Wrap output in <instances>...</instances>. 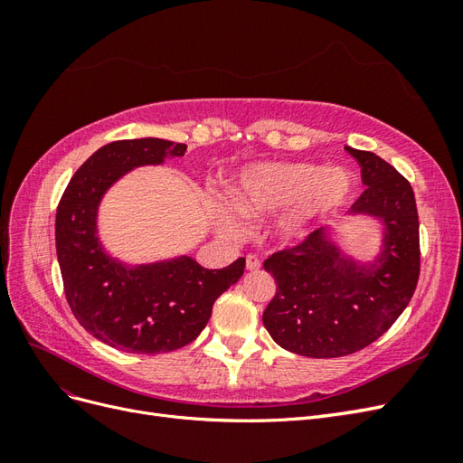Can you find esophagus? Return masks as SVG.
I'll return each instance as SVG.
<instances>
[{"label":"esophagus","instance_id":"1","mask_svg":"<svg viewBox=\"0 0 463 463\" xmlns=\"http://www.w3.org/2000/svg\"><path fill=\"white\" fill-rule=\"evenodd\" d=\"M245 266H247V270L255 272V270H259V269H260V259H259L257 255H247V259H245Z\"/></svg>","mask_w":463,"mask_h":463}]
</instances>
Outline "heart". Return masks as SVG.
<instances>
[{
	"label": "heart",
	"instance_id": "heart-1",
	"mask_svg": "<svg viewBox=\"0 0 463 463\" xmlns=\"http://www.w3.org/2000/svg\"><path fill=\"white\" fill-rule=\"evenodd\" d=\"M355 175L347 167H322L313 162H266L247 167L230 189V204L245 218L262 220L286 213L276 223L282 241H298L335 210L352 201ZM218 226L235 230L226 204L214 206Z\"/></svg>",
	"mask_w": 463,
	"mask_h": 463
}]
</instances>
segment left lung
<instances>
[{"mask_svg": "<svg viewBox=\"0 0 463 463\" xmlns=\"http://www.w3.org/2000/svg\"><path fill=\"white\" fill-rule=\"evenodd\" d=\"M345 150L367 185L347 214L381 223L378 255L355 260L332 240L330 228H320L264 260L278 286L262 315L264 328L288 352L315 359L355 354L381 338L419 279V216L410 181L373 152Z\"/></svg>", "mask_w": 463, "mask_h": 463, "instance_id": "obj_1", "label": "left lung"}]
</instances>
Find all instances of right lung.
<instances>
[{
    "mask_svg": "<svg viewBox=\"0 0 463 463\" xmlns=\"http://www.w3.org/2000/svg\"><path fill=\"white\" fill-rule=\"evenodd\" d=\"M185 150L156 137L98 148L69 181L55 214L67 303L82 328L125 354H167L191 344L206 326L214 301L245 270V259L208 270L187 255L128 264L100 241L98 208L108 189L135 167L162 165Z\"/></svg>",
    "mask_w": 463,
    "mask_h": 463,
    "instance_id": "add662e5",
    "label": "right lung"
}]
</instances>
